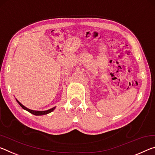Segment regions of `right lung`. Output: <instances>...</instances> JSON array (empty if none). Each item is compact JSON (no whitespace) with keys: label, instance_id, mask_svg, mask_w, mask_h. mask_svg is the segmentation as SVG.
Listing matches in <instances>:
<instances>
[{"label":"right lung","instance_id":"add662e5","mask_svg":"<svg viewBox=\"0 0 155 155\" xmlns=\"http://www.w3.org/2000/svg\"><path fill=\"white\" fill-rule=\"evenodd\" d=\"M16 101H17V102L19 104V105H20V106H21V107H22V108L25 109V110H27L28 112H29L30 113H31V114H33V115H47V114L49 113H51V112H52V111L54 110V109H55V107H54V108H50V109H49V110H44V111L33 110H31V109H29V108H27V107H25V106L22 105V104L20 103L18 100H16Z\"/></svg>","mask_w":155,"mask_h":155}]
</instances>
